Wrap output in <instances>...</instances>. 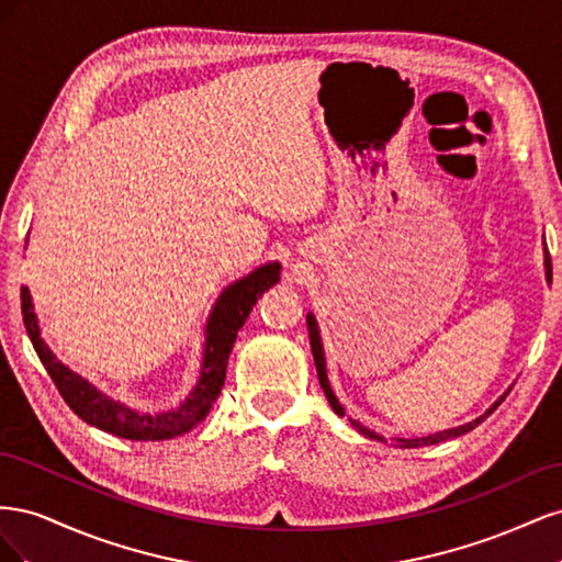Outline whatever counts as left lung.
Wrapping results in <instances>:
<instances>
[{
	"mask_svg": "<svg viewBox=\"0 0 562 562\" xmlns=\"http://www.w3.org/2000/svg\"><path fill=\"white\" fill-rule=\"evenodd\" d=\"M551 277H553V271H551V258H547V279H549V283H551ZM307 330H310L312 353H314V363H316V372H318V382H321L323 394H326V398H328V403H330L333 411H335L337 415H342V417H345V407L339 405V401L335 398L333 389H330V384H328V375H326V359H323V347H321V335H318L316 321H314V316H312V314H307ZM502 401H504V396H502L495 405H492L485 415H481L479 419H473V422L464 424V427L448 429V431H438V434L424 436V438H394V443H396L398 448H422V446H434V443H440V440H448V438H457V436H462V434H469L471 429L479 427V424H481L483 419H487V415H492V411H497V405H499ZM351 424H353V427L359 429L363 436H368V438H375V440H384V438H382V436H378L375 431H370V429L361 427L359 422H351Z\"/></svg>",
	"mask_w": 562,
	"mask_h": 562,
	"instance_id": "left-lung-1",
	"label": "left lung"
}]
</instances>
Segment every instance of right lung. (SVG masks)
Returning a JSON list of instances; mask_svg holds the SVG:
<instances>
[{
    "label": "right lung",
    "instance_id": "obj_1",
    "mask_svg": "<svg viewBox=\"0 0 562 562\" xmlns=\"http://www.w3.org/2000/svg\"><path fill=\"white\" fill-rule=\"evenodd\" d=\"M279 274H281L279 262L262 265L255 269L252 274L232 283L227 291L220 295L206 326V349H203L201 378L194 391L190 394V398H184V403L178 407V411H168L159 415H143V413L131 411V407L122 403H114L108 396L100 394V391H95L87 380L75 375L70 368H65L44 345L40 326H37L35 307H32V297L25 285L21 288V310H23L25 330L32 339V347H35L40 361L44 363L50 380H54L60 396L65 398L67 405L72 407L75 415L119 438L161 440V438H173L190 431L196 422H201L209 415L211 405L220 396V389L225 384V372H227V361L234 347V339L239 335L248 314L252 312V304L258 302V297L267 291V288H271L279 281Z\"/></svg>",
    "mask_w": 562,
    "mask_h": 562
}]
</instances>
